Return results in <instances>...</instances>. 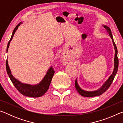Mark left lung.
<instances>
[{"label":"left lung","instance_id":"8db88e82","mask_svg":"<svg viewBox=\"0 0 123 123\" xmlns=\"http://www.w3.org/2000/svg\"><path fill=\"white\" fill-rule=\"evenodd\" d=\"M103 26L104 28L107 31L108 33H109L110 37H111V39H112V42H113V44L114 47V49H115L116 53H115V56H114V68L113 73H112L111 75L110 76V78L108 79V80L106 81L105 84L103 85V86H102L98 90L95 91L88 92V91H85L84 90H82V89H81L80 87L79 86V85H78V83H77V81L76 80L75 81V86L76 91H78V92L79 93V94L83 97H95V96H98V95H100L104 92H105L107 90L108 88H109L110 86H111V85L112 84V83L114 80V77H115L117 73V71H118V64H119V60H118V58L117 56V54H118L117 48L116 45L113 41V36H112L111 29H110V28L107 26L103 25Z\"/></svg>","mask_w":123,"mask_h":123}]
</instances>
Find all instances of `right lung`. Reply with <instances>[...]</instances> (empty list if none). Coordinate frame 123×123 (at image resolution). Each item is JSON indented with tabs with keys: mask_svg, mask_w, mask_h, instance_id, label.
<instances>
[{
	"mask_svg": "<svg viewBox=\"0 0 123 123\" xmlns=\"http://www.w3.org/2000/svg\"><path fill=\"white\" fill-rule=\"evenodd\" d=\"M20 24V23L18 24L16 26V28L14 29L13 32H12L11 38H10L9 42H8L6 51H7L8 50V48L9 47L10 42L12 40V37H13L16 31L17 30ZM6 68L7 73L9 76L10 80H11L12 84L14 85V87L17 89L18 91L21 93L22 94L25 95V96L33 98L41 97L46 93V92L49 88L54 74L55 73V70L53 69V68L51 67L48 70L46 75L45 76L44 79H43V80L38 85L32 86V85H30L23 84V83H21L20 81H19L17 80V79H16L12 76L11 73V70L10 69L9 66L8 65L7 60L6 61Z\"/></svg>",
	"mask_w": 123,
	"mask_h": 123,
	"instance_id": "obj_1",
	"label": "right lung"
}]
</instances>
